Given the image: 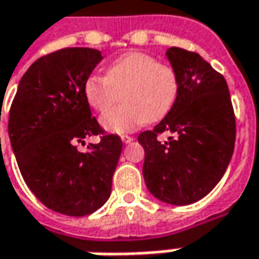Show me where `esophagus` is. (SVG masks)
<instances>
[{
    "instance_id": "obj_1",
    "label": "esophagus",
    "mask_w": 259,
    "mask_h": 259,
    "mask_svg": "<svg viewBox=\"0 0 259 259\" xmlns=\"http://www.w3.org/2000/svg\"><path fill=\"white\" fill-rule=\"evenodd\" d=\"M121 140H122L124 144H130V142L134 141V138L133 137H130V135H121Z\"/></svg>"
}]
</instances>
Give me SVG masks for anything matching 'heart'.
Listing matches in <instances>:
<instances>
[{
	"label": "heart",
	"mask_w": 259,
	"mask_h": 259,
	"mask_svg": "<svg viewBox=\"0 0 259 259\" xmlns=\"http://www.w3.org/2000/svg\"><path fill=\"white\" fill-rule=\"evenodd\" d=\"M178 90V75L171 65L150 54L131 51L109 62L104 77L87 78L82 91L87 104L98 114L112 108L121 93L123 105L106 112L100 122L109 133L126 134L165 117Z\"/></svg>",
	"instance_id": "heart-1"
}]
</instances>
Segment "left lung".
I'll return each mask as SVG.
<instances>
[{
  "label": "left lung",
  "mask_w": 259,
  "mask_h": 259,
  "mask_svg": "<svg viewBox=\"0 0 259 259\" xmlns=\"http://www.w3.org/2000/svg\"><path fill=\"white\" fill-rule=\"evenodd\" d=\"M166 58L180 90L165 118L138 135L145 151L142 174L155 198L188 205L225 174L235 145V115L225 78L199 54L171 47ZM162 132L171 134L166 142L157 140Z\"/></svg>",
  "instance_id": "1"
}]
</instances>
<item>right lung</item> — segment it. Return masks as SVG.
<instances>
[{
    "instance_id": "obj_1",
    "label": "right lung",
    "mask_w": 259,
    "mask_h": 259,
    "mask_svg": "<svg viewBox=\"0 0 259 259\" xmlns=\"http://www.w3.org/2000/svg\"><path fill=\"white\" fill-rule=\"evenodd\" d=\"M102 60L93 48H62L36 60L22 75L8 118L21 175L45 206L69 217L101 208L111 195L122 151L118 135L104 133L84 98V82ZM100 135L79 153L75 144Z\"/></svg>"
}]
</instances>
